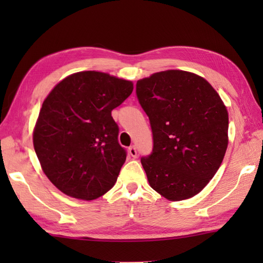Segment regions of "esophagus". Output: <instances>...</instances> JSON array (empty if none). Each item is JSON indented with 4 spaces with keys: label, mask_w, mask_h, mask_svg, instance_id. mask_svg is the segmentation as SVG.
Listing matches in <instances>:
<instances>
[{
    "label": "esophagus",
    "mask_w": 263,
    "mask_h": 263,
    "mask_svg": "<svg viewBox=\"0 0 263 263\" xmlns=\"http://www.w3.org/2000/svg\"><path fill=\"white\" fill-rule=\"evenodd\" d=\"M128 153H130V155H131L132 158H137L138 157V152H137L136 146H131V147L128 148Z\"/></svg>",
    "instance_id": "obj_1"
}]
</instances>
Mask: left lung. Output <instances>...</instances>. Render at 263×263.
<instances>
[{"label":"left lung","mask_w":263,"mask_h":263,"mask_svg":"<svg viewBox=\"0 0 263 263\" xmlns=\"http://www.w3.org/2000/svg\"><path fill=\"white\" fill-rule=\"evenodd\" d=\"M137 99L148 116L153 149L141 158L149 185L169 201L198 194L228 148L229 114L206 80L166 70L139 80Z\"/></svg>","instance_id":"1"}]
</instances>
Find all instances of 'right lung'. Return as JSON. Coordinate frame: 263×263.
I'll return each mask as SVG.
<instances>
[{"mask_svg":"<svg viewBox=\"0 0 263 263\" xmlns=\"http://www.w3.org/2000/svg\"><path fill=\"white\" fill-rule=\"evenodd\" d=\"M132 90L131 81L88 70L62 80L44 101L33 146L44 173L62 193L91 201L115 185L127 152L111 111Z\"/></svg>","mask_w":263,"mask_h":263,"instance_id":"right-lung-1","label":"right lung"}]
</instances>
